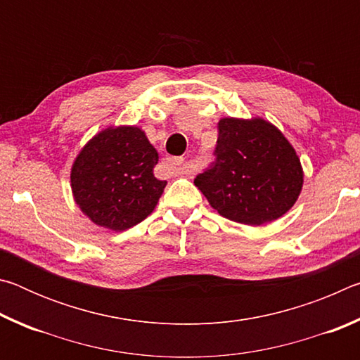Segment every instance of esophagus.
Segmentation results:
<instances>
[{
    "label": "esophagus",
    "mask_w": 360,
    "mask_h": 360,
    "mask_svg": "<svg viewBox=\"0 0 360 360\" xmlns=\"http://www.w3.org/2000/svg\"><path fill=\"white\" fill-rule=\"evenodd\" d=\"M165 163H167L169 168L181 169L182 165H184V158H181V157H168V158H165Z\"/></svg>",
    "instance_id": "esophagus-1"
}]
</instances>
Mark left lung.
Wrapping results in <instances>:
<instances>
[{
  "instance_id": "8db88e82",
  "label": "left lung",
  "mask_w": 360,
  "mask_h": 360,
  "mask_svg": "<svg viewBox=\"0 0 360 360\" xmlns=\"http://www.w3.org/2000/svg\"><path fill=\"white\" fill-rule=\"evenodd\" d=\"M214 162L195 178L219 214L262 225L285 214L302 192L300 158L264 119L225 117L217 124Z\"/></svg>"
}]
</instances>
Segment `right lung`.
<instances>
[{
  "label": "right lung",
  "instance_id": "add662e5",
  "mask_svg": "<svg viewBox=\"0 0 360 360\" xmlns=\"http://www.w3.org/2000/svg\"><path fill=\"white\" fill-rule=\"evenodd\" d=\"M158 154L138 127H109L79 152L71 168V188L90 221L122 231L144 221L167 181L154 176Z\"/></svg>",
  "mask_w": 360,
  "mask_h": 360
}]
</instances>
